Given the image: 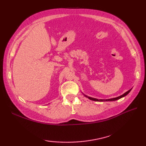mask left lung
I'll use <instances>...</instances> for the list:
<instances>
[{"instance_id": "1", "label": "left lung", "mask_w": 146, "mask_h": 146, "mask_svg": "<svg viewBox=\"0 0 146 146\" xmlns=\"http://www.w3.org/2000/svg\"><path fill=\"white\" fill-rule=\"evenodd\" d=\"M131 89L129 90V91H127V92H125V94H123V95H122L121 96H119V97H116V98H110V99H106V100H98V99H96V98H92V97H87V96L85 95V97H86L87 98H88L90 100H94V101H97V102H105V101H115V100H119V99L122 98L123 97H125L129 93L131 92Z\"/></svg>"}]
</instances>
